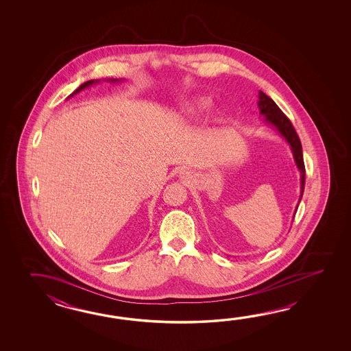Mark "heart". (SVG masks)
<instances>
[{
  "label": "heart",
  "mask_w": 351,
  "mask_h": 351,
  "mask_svg": "<svg viewBox=\"0 0 351 351\" xmlns=\"http://www.w3.org/2000/svg\"><path fill=\"white\" fill-rule=\"evenodd\" d=\"M208 106V99H206V97H198V99H194L192 101H189V103L186 105V108L183 109V112L186 114V117H197V115H199L201 112L207 110Z\"/></svg>",
  "instance_id": "b5f03b06"
}]
</instances>
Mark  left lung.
Returning a JSON list of instances; mask_svg holds the SVG:
<instances>
[{"label": "left lung", "instance_id": "1", "mask_svg": "<svg viewBox=\"0 0 351 351\" xmlns=\"http://www.w3.org/2000/svg\"><path fill=\"white\" fill-rule=\"evenodd\" d=\"M258 99H260L258 100L260 114L265 115V120L276 128L278 133L284 136L286 142L289 143V145L291 147L295 163L298 165V171L301 173V195H300V199H298V203H300L301 198H302V194H304V189H305L306 173L304 156H302V147H301L300 138H298L295 128L292 127L290 119L285 115L282 110L277 106L276 103L271 97H267L263 91H260ZM298 207H296V210H298Z\"/></svg>", "mask_w": 351, "mask_h": 351}]
</instances>
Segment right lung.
Masks as SVG:
<instances>
[{
  "label": "right lung",
  "instance_id": "1",
  "mask_svg": "<svg viewBox=\"0 0 351 351\" xmlns=\"http://www.w3.org/2000/svg\"><path fill=\"white\" fill-rule=\"evenodd\" d=\"M99 82V80H90V82H84V84H82V85H80V86H79V88H77V89L75 90L74 93H73V94H71V95H70V97H73V95H74V94H77V93H79V91H82V89H85V88H88V86H90V85H93V84H94V82ZM110 82H119V80H118V79H110Z\"/></svg>",
  "mask_w": 351,
  "mask_h": 351
}]
</instances>
